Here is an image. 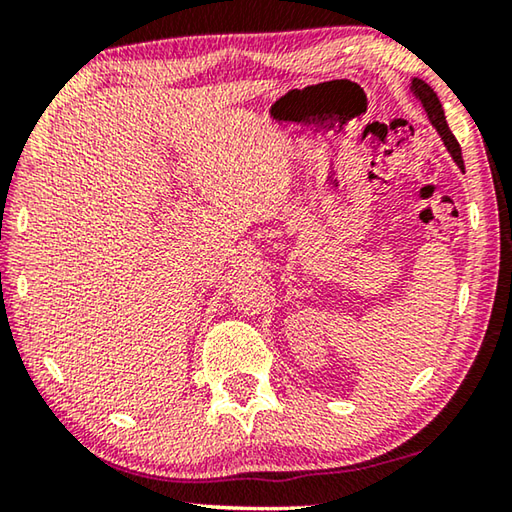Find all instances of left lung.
<instances>
[{"mask_svg":"<svg viewBox=\"0 0 512 512\" xmlns=\"http://www.w3.org/2000/svg\"><path fill=\"white\" fill-rule=\"evenodd\" d=\"M411 90H413L415 97L420 99L422 108H424V112H427V117H429L431 124L436 126V131L440 133V137H443V142H445V146H447V151L452 153L454 162H456L461 169H465L463 155H461V146H458L454 133L449 131L447 119H445V112H443V106H440V101H438V94L433 92V90L429 88V85L424 83L422 79H413V81H411Z\"/></svg>","mask_w":512,"mask_h":512,"instance_id":"8db88e82","label":"left lung"}]
</instances>
